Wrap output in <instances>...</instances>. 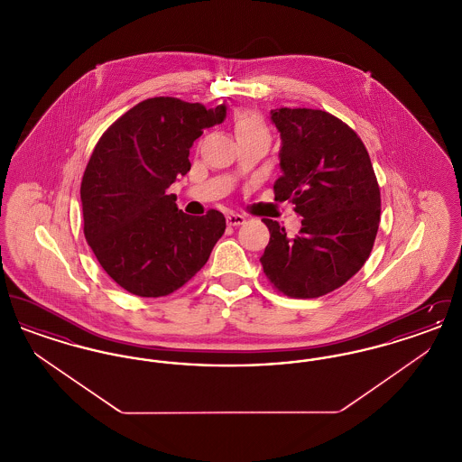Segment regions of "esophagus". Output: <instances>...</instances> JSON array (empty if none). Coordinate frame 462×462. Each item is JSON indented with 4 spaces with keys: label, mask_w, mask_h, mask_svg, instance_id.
<instances>
[{
    "label": "esophagus",
    "mask_w": 462,
    "mask_h": 462,
    "mask_svg": "<svg viewBox=\"0 0 462 462\" xmlns=\"http://www.w3.org/2000/svg\"><path fill=\"white\" fill-rule=\"evenodd\" d=\"M245 221V217H242L239 213H228L226 215V225H230V226H237V225H242Z\"/></svg>",
    "instance_id": "34e87169"
}]
</instances>
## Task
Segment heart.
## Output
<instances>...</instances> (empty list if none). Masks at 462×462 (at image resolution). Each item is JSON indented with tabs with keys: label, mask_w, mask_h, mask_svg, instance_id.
Returning a JSON list of instances; mask_svg holds the SVG:
<instances>
[{
	"label": "heart",
	"mask_w": 462,
	"mask_h": 462,
	"mask_svg": "<svg viewBox=\"0 0 462 462\" xmlns=\"http://www.w3.org/2000/svg\"><path fill=\"white\" fill-rule=\"evenodd\" d=\"M236 125V133L237 136H245V134H264L270 136L263 117L256 110L244 109L239 110L234 117Z\"/></svg>",
	"instance_id": "obj_1"
}]
</instances>
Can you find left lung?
Masks as SVG:
<instances>
[{
    "label": "left lung",
    "instance_id": "left-lung-1",
    "mask_svg": "<svg viewBox=\"0 0 462 462\" xmlns=\"http://www.w3.org/2000/svg\"><path fill=\"white\" fill-rule=\"evenodd\" d=\"M282 138L275 200L303 217L294 237L264 218L270 242L260 262L279 292L319 298L348 282L367 262L379 226L381 194L365 145L326 110L273 109Z\"/></svg>",
    "mask_w": 462,
    "mask_h": 462
}]
</instances>
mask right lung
Here are the masks:
<instances>
[{
	"mask_svg": "<svg viewBox=\"0 0 462 462\" xmlns=\"http://www.w3.org/2000/svg\"><path fill=\"white\" fill-rule=\"evenodd\" d=\"M225 116V106L154 97L97 142L81 181L83 230L110 279L134 296L159 298L185 286L223 236L220 211L185 215L168 189L190 171L194 140Z\"/></svg>",
	"mask_w": 462,
	"mask_h": 462,
	"instance_id": "add662e5",
	"label": "right lung"
}]
</instances>
